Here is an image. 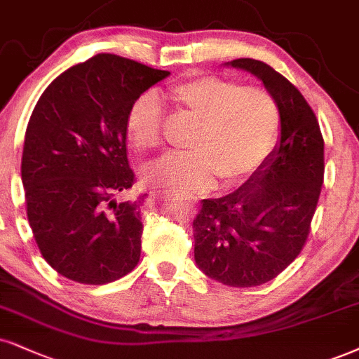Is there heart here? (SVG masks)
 <instances>
[{"label":"heart","instance_id":"obj_1","mask_svg":"<svg viewBox=\"0 0 359 359\" xmlns=\"http://www.w3.org/2000/svg\"><path fill=\"white\" fill-rule=\"evenodd\" d=\"M168 98L180 116L196 126L184 158H166L144 171L153 187L180 193L241 187L273 153L281 126L278 101L268 90L234 79L196 76L172 85ZM163 109L153 95L141 96L126 116V135L136 151L163 144Z\"/></svg>","mask_w":359,"mask_h":359}]
</instances>
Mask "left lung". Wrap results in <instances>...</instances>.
I'll return each instance as SVG.
<instances>
[{"label":"left lung","instance_id":"left-lung-1","mask_svg":"<svg viewBox=\"0 0 359 359\" xmlns=\"http://www.w3.org/2000/svg\"><path fill=\"white\" fill-rule=\"evenodd\" d=\"M228 65L258 76L274 96L281 138L240 189L201 201L194 259L223 285L251 287L274 280L302 253L325 178V141L311 106L283 74L251 57Z\"/></svg>","mask_w":359,"mask_h":359}]
</instances>
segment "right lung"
I'll list each match as a JSON object with an SVG mask.
<instances>
[{
  "mask_svg": "<svg viewBox=\"0 0 359 359\" xmlns=\"http://www.w3.org/2000/svg\"><path fill=\"white\" fill-rule=\"evenodd\" d=\"M170 72L101 53L44 90L26 128L21 180L39 253L57 274L83 285L126 276L141 256V210L116 198L135 187L126 116Z\"/></svg>",
  "mask_w": 359,
  "mask_h": 359,
  "instance_id": "obj_1",
  "label": "right lung"
}]
</instances>
